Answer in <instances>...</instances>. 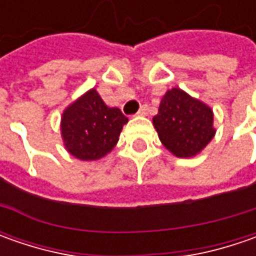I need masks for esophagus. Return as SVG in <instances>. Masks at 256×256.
I'll list each match as a JSON object with an SVG mask.
<instances>
[{"label":"esophagus","instance_id":"obj_1","mask_svg":"<svg viewBox=\"0 0 256 256\" xmlns=\"http://www.w3.org/2000/svg\"><path fill=\"white\" fill-rule=\"evenodd\" d=\"M148 114V106L146 105H142L141 108H140V111L136 112V115H141V116H144V115H146Z\"/></svg>","mask_w":256,"mask_h":256}]
</instances>
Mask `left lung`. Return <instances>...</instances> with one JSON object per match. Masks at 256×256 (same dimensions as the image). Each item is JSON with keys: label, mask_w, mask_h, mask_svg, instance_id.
Returning a JSON list of instances; mask_svg holds the SVG:
<instances>
[{"label": "left lung", "mask_w": 256, "mask_h": 256, "mask_svg": "<svg viewBox=\"0 0 256 256\" xmlns=\"http://www.w3.org/2000/svg\"><path fill=\"white\" fill-rule=\"evenodd\" d=\"M152 122L164 146L178 158L195 156L215 135L211 108L180 88L166 91Z\"/></svg>", "instance_id": "8db88e82"}]
</instances>
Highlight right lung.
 <instances>
[{"mask_svg":"<svg viewBox=\"0 0 256 256\" xmlns=\"http://www.w3.org/2000/svg\"><path fill=\"white\" fill-rule=\"evenodd\" d=\"M128 118L110 108L95 90L80 96L62 114L61 135L66 151L81 161H96L112 151Z\"/></svg>","mask_w":256,"mask_h":256,"instance_id":"right-lung-1","label":"right lung"}]
</instances>
